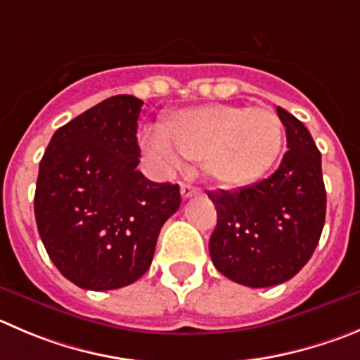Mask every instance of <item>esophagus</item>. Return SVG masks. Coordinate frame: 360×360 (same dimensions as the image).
Returning a JSON list of instances; mask_svg holds the SVG:
<instances>
[{
    "instance_id": "esophagus-1",
    "label": "esophagus",
    "mask_w": 360,
    "mask_h": 360,
    "mask_svg": "<svg viewBox=\"0 0 360 360\" xmlns=\"http://www.w3.org/2000/svg\"><path fill=\"white\" fill-rule=\"evenodd\" d=\"M197 193H199V188H195V186H191V184H181V197H183V199H190V197H193V195H197Z\"/></svg>"
}]
</instances>
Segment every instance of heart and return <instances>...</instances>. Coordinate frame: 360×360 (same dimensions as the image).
<instances>
[{
    "label": "heart",
    "mask_w": 360,
    "mask_h": 360,
    "mask_svg": "<svg viewBox=\"0 0 360 360\" xmlns=\"http://www.w3.org/2000/svg\"><path fill=\"white\" fill-rule=\"evenodd\" d=\"M161 136L146 149L163 172L179 169L181 158L202 161L204 172L221 188H243L271 169L284 139L277 112L266 106L206 104L172 113Z\"/></svg>",
    "instance_id": "1"
}]
</instances>
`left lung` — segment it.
Here are the masks:
<instances>
[{"label": "left lung", "instance_id": "left-lung-1", "mask_svg": "<svg viewBox=\"0 0 360 360\" xmlns=\"http://www.w3.org/2000/svg\"><path fill=\"white\" fill-rule=\"evenodd\" d=\"M288 153L266 179L234 191H210L217 227L210 238L214 268L248 288L290 281L311 259L327 211L321 154L307 127L277 106Z\"/></svg>", "mask_w": 360, "mask_h": 360}]
</instances>
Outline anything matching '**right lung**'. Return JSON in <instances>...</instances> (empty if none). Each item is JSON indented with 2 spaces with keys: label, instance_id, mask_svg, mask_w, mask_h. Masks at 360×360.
Wrapping results in <instances>:
<instances>
[{
  "label": "right lung",
  "instance_id": "add662e5",
  "mask_svg": "<svg viewBox=\"0 0 360 360\" xmlns=\"http://www.w3.org/2000/svg\"><path fill=\"white\" fill-rule=\"evenodd\" d=\"M142 104L126 94L104 99L56 129L40 160V240L60 274L83 290L139 281L181 204L177 184L153 183L136 170Z\"/></svg>",
  "mask_w": 360,
  "mask_h": 360
}]
</instances>
